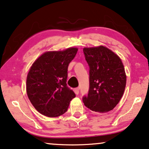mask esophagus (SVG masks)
Wrapping results in <instances>:
<instances>
[{
	"mask_svg": "<svg viewBox=\"0 0 149 149\" xmlns=\"http://www.w3.org/2000/svg\"><path fill=\"white\" fill-rule=\"evenodd\" d=\"M73 91H74L75 93H76V95H78L79 91H80V88H74V90H73Z\"/></svg>",
	"mask_w": 149,
	"mask_h": 149,
	"instance_id": "obj_1",
	"label": "esophagus"
}]
</instances>
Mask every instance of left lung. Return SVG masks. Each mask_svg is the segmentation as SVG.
Instances as JSON below:
<instances>
[{
	"label": "left lung",
	"mask_w": 149,
	"mask_h": 149,
	"mask_svg": "<svg viewBox=\"0 0 149 149\" xmlns=\"http://www.w3.org/2000/svg\"><path fill=\"white\" fill-rule=\"evenodd\" d=\"M89 65V91L83 97L85 106L93 111L107 113L118 104L125 91L127 76L120 58L106 47H84Z\"/></svg>",
	"instance_id": "1"
}]
</instances>
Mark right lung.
Listing matches in <instances>:
<instances>
[{
	"label": "right lung",
	"instance_id": "right-lung-1",
	"mask_svg": "<svg viewBox=\"0 0 149 149\" xmlns=\"http://www.w3.org/2000/svg\"><path fill=\"white\" fill-rule=\"evenodd\" d=\"M78 49L43 53L30 67L27 76L26 91L34 108L40 113L55 118L65 113L74 92L67 86L69 63Z\"/></svg>",
	"mask_w": 149,
	"mask_h": 149
}]
</instances>
